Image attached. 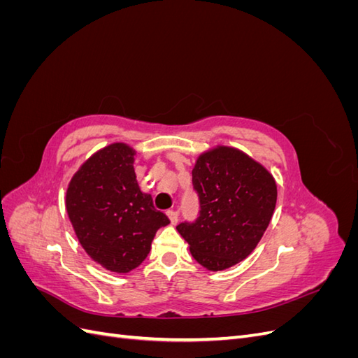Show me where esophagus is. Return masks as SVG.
Returning <instances> with one entry per match:
<instances>
[{"label": "esophagus", "instance_id": "34e87169", "mask_svg": "<svg viewBox=\"0 0 358 358\" xmlns=\"http://www.w3.org/2000/svg\"><path fill=\"white\" fill-rule=\"evenodd\" d=\"M167 216H169V218H170V222L173 224V225H175L176 222H178V212L175 210V209H170V210H167Z\"/></svg>", "mask_w": 358, "mask_h": 358}]
</instances>
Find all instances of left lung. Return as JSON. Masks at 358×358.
Masks as SVG:
<instances>
[{
  "label": "left lung",
  "instance_id": "obj_1",
  "mask_svg": "<svg viewBox=\"0 0 358 358\" xmlns=\"http://www.w3.org/2000/svg\"><path fill=\"white\" fill-rule=\"evenodd\" d=\"M192 185L200 197V216L176 227L191 255L210 272L241 263L262 241L273 216V175L243 150L218 145L197 157Z\"/></svg>",
  "mask_w": 358,
  "mask_h": 358
}]
</instances>
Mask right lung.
<instances>
[{
    "instance_id": "add662e5",
    "label": "right lung",
    "mask_w": 358,
    "mask_h": 358,
    "mask_svg": "<svg viewBox=\"0 0 358 358\" xmlns=\"http://www.w3.org/2000/svg\"><path fill=\"white\" fill-rule=\"evenodd\" d=\"M136 149L124 142L94 152L76 170L66 192V209L79 243L96 264L128 273L143 263L157 230L170 224L140 189Z\"/></svg>"
}]
</instances>
